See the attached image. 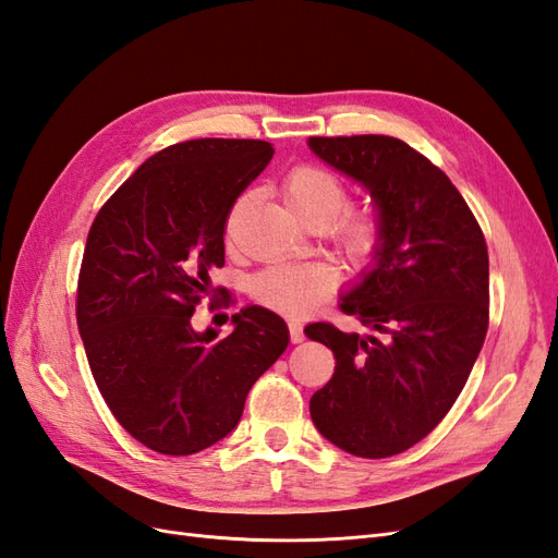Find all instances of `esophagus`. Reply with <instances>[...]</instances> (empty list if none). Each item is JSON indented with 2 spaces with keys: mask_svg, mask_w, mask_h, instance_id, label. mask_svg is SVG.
I'll return each instance as SVG.
<instances>
[{
  "mask_svg": "<svg viewBox=\"0 0 558 558\" xmlns=\"http://www.w3.org/2000/svg\"><path fill=\"white\" fill-rule=\"evenodd\" d=\"M290 339H292V344H302V341H304L302 323H296V320L290 323Z\"/></svg>",
  "mask_w": 558,
  "mask_h": 558,
  "instance_id": "obj_1",
  "label": "esophagus"
}]
</instances>
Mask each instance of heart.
I'll return each mask as SVG.
<instances>
[{"instance_id": "heart-1", "label": "heart", "mask_w": 558, "mask_h": 558, "mask_svg": "<svg viewBox=\"0 0 558 558\" xmlns=\"http://www.w3.org/2000/svg\"><path fill=\"white\" fill-rule=\"evenodd\" d=\"M282 199L292 217L308 228L330 226L337 250L347 259L365 268L377 259L384 226L373 209L349 207L347 183L332 171L316 165L294 167L282 183ZM337 270L327 264H274L259 270L250 282V294L256 304L288 316H304L323 304L337 288Z\"/></svg>"}]
</instances>
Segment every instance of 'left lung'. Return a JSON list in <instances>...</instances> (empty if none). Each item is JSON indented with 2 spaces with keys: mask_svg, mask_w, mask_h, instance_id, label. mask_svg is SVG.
I'll return each instance as SVG.
<instances>
[{
  "mask_svg": "<svg viewBox=\"0 0 558 558\" xmlns=\"http://www.w3.org/2000/svg\"><path fill=\"white\" fill-rule=\"evenodd\" d=\"M308 146L365 185L384 226L375 268L341 304L369 335L304 330L337 359L311 420L337 448L381 460L432 434L462 393L488 332V247L460 191L405 141L311 136Z\"/></svg>",
  "mask_w": 558,
  "mask_h": 558,
  "instance_id": "obj_1",
  "label": "left lung"
}]
</instances>
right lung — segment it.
I'll list each match as a JSON object with an SVG mask.
<instances>
[{
	"mask_svg": "<svg viewBox=\"0 0 558 558\" xmlns=\"http://www.w3.org/2000/svg\"><path fill=\"white\" fill-rule=\"evenodd\" d=\"M274 153L256 138L174 143L89 228L75 304L84 351L112 415L155 452L193 454L231 434L254 381L288 349V325L262 306L235 313L223 339L191 323L223 294L209 270L223 266L228 217Z\"/></svg>",
	"mask_w": 558,
	"mask_h": 558,
	"instance_id": "obj_1",
	"label": "right lung"
}]
</instances>
